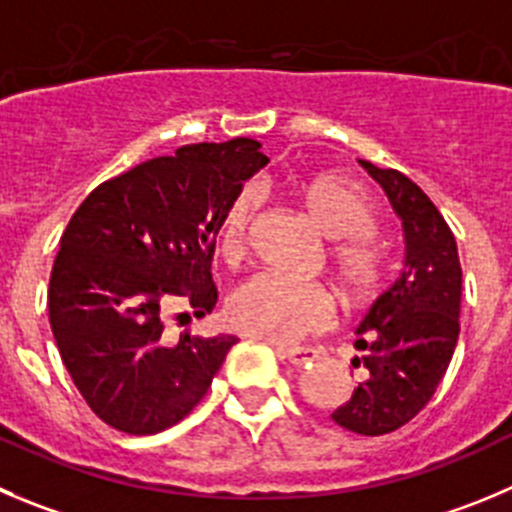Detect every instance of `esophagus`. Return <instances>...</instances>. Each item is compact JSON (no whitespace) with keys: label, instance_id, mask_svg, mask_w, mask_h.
I'll return each mask as SVG.
<instances>
[{"label":"esophagus","instance_id":"34e87169","mask_svg":"<svg viewBox=\"0 0 512 512\" xmlns=\"http://www.w3.org/2000/svg\"><path fill=\"white\" fill-rule=\"evenodd\" d=\"M278 353L283 358H288L293 366H305L318 358V351H315V348H278Z\"/></svg>","mask_w":512,"mask_h":512}]
</instances>
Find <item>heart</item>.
Returning <instances> with one entry per match:
<instances>
[{
	"label": "heart",
	"mask_w": 512,
	"mask_h": 512,
	"mask_svg": "<svg viewBox=\"0 0 512 512\" xmlns=\"http://www.w3.org/2000/svg\"><path fill=\"white\" fill-rule=\"evenodd\" d=\"M300 207L313 224L326 234L328 265L343 298L366 300L381 283L384 260L371 232L376 227L369 199L336 174H315L298 186ZM260 186H242L219 219L217 247L229 262L245 257L250 227L260 209ZM336 305L323 285L298 283L262 272L232 290L227 300V318L234 328L272 343H295L318 333L333 321Z\"/></svg>",
	"instance_id": "b5f03b06"
}]
</instances>
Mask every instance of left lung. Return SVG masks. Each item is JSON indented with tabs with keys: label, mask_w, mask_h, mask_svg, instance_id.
<instances>
[{
	"label": "left lung",
	"mask_w": 512,
	"mask_h": 512,
	"mask_svg": "<svg viewBox=\"0 0 512 512\" xmlns=\"http://www.w3.org/2000/svg\"><path fill=\"white\" fill-rule=\"evenodd\" d=\"M404 229V267L358 326L364 381L331 414L348 432L379 437L412 422L432 399L460 336L462 267L450 224L409 176L361 161Z\"/></svg>",
	"instance_id": "8db88e82"
}]
</instances>
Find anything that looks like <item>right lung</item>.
<instances>
[{"label": "right lung", "mask_w": 512, "mask_h": 512, "mask_svg": "<svg viewBox=\"0 0 512 512\" xmlns=\"http://www.w3.org/2000/svg\"><path fill=\"white\" fill-rule=\"evenodd\" d=\"M265 164L252 138L181 146L95 186L62 232L47 290L52 336L85 404L118 432L181 422L237 343L191 333L169 343L164 305L184 298L197 318L212 313L219 219Z\"/></svg>", "instance_id": "right-lung-1"}]
</instances>
